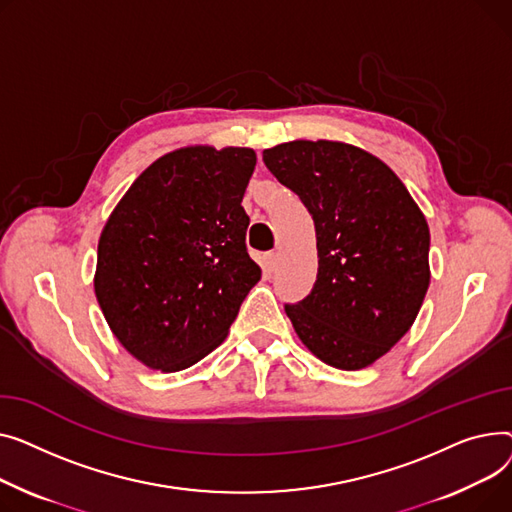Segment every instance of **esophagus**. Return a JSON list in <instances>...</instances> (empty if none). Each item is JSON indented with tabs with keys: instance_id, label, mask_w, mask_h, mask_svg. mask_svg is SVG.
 Returning a JSON list of instances; mask_svg holds the SVG:
<instances>
[{
	"instance_id": "1",
	"label": "esophagus",
	"mask_w": 512,
	"mask_h": 512,
	"mask_svg": "<svg viewBox=\"0 0 512 512\" xmlns=\"http://www.w3.org/2000/svg\"><path fill=\"white\" fill-rule=\"evenodd\" d=\"M277 262H279V254H277V252H268V254H266V268H268V270H275V268H277Z\"/></svg>"
}]
</instances>
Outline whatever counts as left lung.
I'll return each instance as SVG.
<instances>
[{"label": "left lung", "instance_id": "8db88e82", "mask_svg": "<svg viewBox=\"0 0 512 512\" xmlns=\"http://www.w3.org/2000/svg\"><path fill=\"white\" fill-rule=\"evenodd\" d=\"M264 165L304 202L316 227L318 277L285 312L297 337L339 370H362L415 322L430 285V229L397 173L364 148L293 140Z\"/></svg>", "mask_w": 512, "mask_h": 512}]
</instances>
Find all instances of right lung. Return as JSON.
<instances>
[{
	"mask_svg": "<svg viewBox=\"0 0 512 512\" xmlns=\"http://www.w3.org/2000/svg\"><path fill=\"white\" fill-rule=\"evenodd\" d=\"M254 167L252 148H177L109 215L95 295L115 339L150 370H186L217 349L260 281L242 206Z\"/></svg>",
	"mask_w": 512,
	"mask_h": 512,
	"instance_id": "add662e5",
	"label": "right lung"
}]
</instances>
